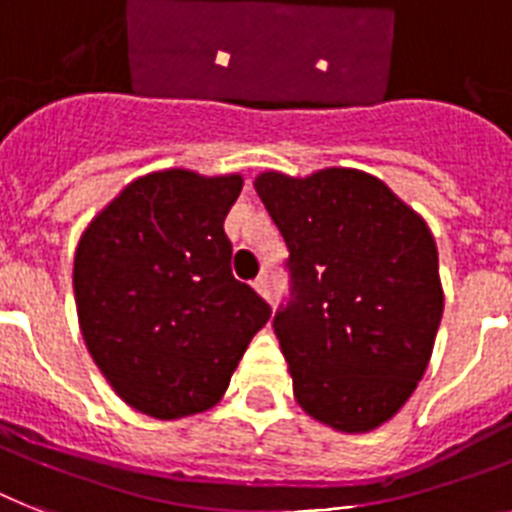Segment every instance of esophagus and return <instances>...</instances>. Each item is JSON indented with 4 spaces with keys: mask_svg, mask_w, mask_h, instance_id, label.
Wrapping results in <instances>:
<instances>
[{
    "mask_svg": "<svg viewBox=\"0 0 512 512\" xmlns=\"http://www.w3.org/2000/svg\"><path fill=\"white\" fill-rule=\"evenodd\" d=\"M252 286L257 289V294H263V297H270V281H268V273H260V276L252 281Z\"/></svg>",
    "mask_w": 512,
    "mask_h": 512,
    "instance_id": "esophagus-1",
    "label": "esophagus"
}]
</instances>
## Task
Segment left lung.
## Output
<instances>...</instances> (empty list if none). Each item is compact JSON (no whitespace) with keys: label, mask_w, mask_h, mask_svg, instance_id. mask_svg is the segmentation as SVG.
<instances>
[{"label":"left lung","mask_w":512,"mask_h":512,"mask_svg":"<svg viewBox=\"0 0 512 512\" xmlns=\"http://www.w3.org/2000/svg\"><path fill=\"white\" fill-rule=\"evenodd\" d=\"M255 189L289 247L273 331L299 407L336 431L376 429L415 392L442 321L429 226L360 170H268Z\"/></svg>","instance_id":"left-lung-1"}]
</instances>
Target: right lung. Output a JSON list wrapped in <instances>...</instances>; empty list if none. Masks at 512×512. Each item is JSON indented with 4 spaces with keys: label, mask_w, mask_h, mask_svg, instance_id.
Returning <instances> with one entry per match:
<instances>
[{
    "label": "right lung",
    "mask_w": 512,
    "mask_h": 512,
    "mask_svg": "<svg viewBox=\"0 0 512 512\" xmlns=\"http://www.w3.org/2000/svg\"><path fill=\"white\" fill-rule=\"evenodd\" d=\"M242 176L160 170L91 220L73 263L78 323L120 400L160 421L223 397L270 307L231 273L223 220Z\"/></svg>",
    "instance_id": "1"
}]
</instances>
